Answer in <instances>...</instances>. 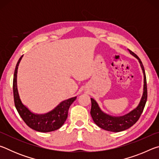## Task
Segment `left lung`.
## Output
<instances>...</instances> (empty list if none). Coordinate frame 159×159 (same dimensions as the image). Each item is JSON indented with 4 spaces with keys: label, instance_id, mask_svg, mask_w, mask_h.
Segmentation results:
<instances>
[{
    "label": "left lung",
    "instance_id": "left-lung-1",
    "mask_svg": "<svg viewBox=\"0 0 159 159\" xmlns=\"http://www.w3.org/2000/svg\"><path fill=\"white\" fill-rule=\"evenodd\" d=\"M129 52L132 55L138 59L139 64H140L141 68L142 69L144 74V89H143V95L139 102L138 106L134 109L133 111L129 112L128 114H125L122 116H112L105 114L102 111L98 106V104L95 99L90 98L91 99V110L90 114L92 116L93 121L95 124L99 126V128L105 130L111 131V132H120L125 130H127L131 126H133L134 123L138 121L142 113L143 112L144 108L146 104L147 99V79L146 74H145L144 68L143 64H142L140 59L138 56L134 54L131 50H128Z\"/></svg>",
    "mask_w": 159,
    "mask_h": 159
}]
</instances>
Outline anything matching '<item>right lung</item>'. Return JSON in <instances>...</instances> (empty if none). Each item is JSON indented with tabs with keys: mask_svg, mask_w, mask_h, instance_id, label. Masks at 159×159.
Returning <instances> with one entry per match:
<instances>
[{
	"mask_svg": "<svg viewBox=\"0 0 159 159\" xmlns=\"http://www.w3.org/2000/svg\"><path fill=\"white\" fill-rule=\"evenodd\" d=\"M23 55L18 60L15 67L13 77V95L16 109L24 121L29 128L34 130L48 133L56 130L61 128L68 116V111L71 104L76 100V97L66 99L50 112L44 114H36L32 113L21 102L18 93L17 85V74L18 66Z\"/></svg>",
	"mask_w": 159,
	"mask_h": 159,
	"instance_id": "1",
	"label": "right lung"
}]
</instances>
